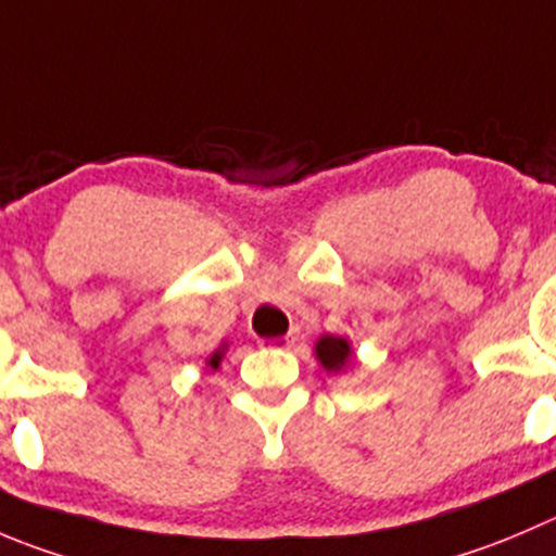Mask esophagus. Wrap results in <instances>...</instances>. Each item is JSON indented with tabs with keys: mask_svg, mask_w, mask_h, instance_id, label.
<instances>
[{
	"mask_svg": "<svg viewBox=\"0 0 556 556\" xmlns=\"http://www.w3.org/2000/svg\"><path fill=\"white\" fill-rule=\"evenodd\" d=\"M295 342H299V328H290V331L285 333V337L268 339L266 344H268V348H285V350H290Z\"/></svg>",
	"mask_w": 556,
	"mask_h": 556,
	"instance_id": "obj_1",
	"label": "esophagus"
}]
</instances>
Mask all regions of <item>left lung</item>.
<instances>
[{
	"mask_svg": "<svg viewBox=\"0 0 556 556\" xmlns=\"http://www.w3.org/2000/svg\"><path fill=\"white\" fill-rule=\"evenodd\" d=\"M315 358L323 369L333 371V375H339V371L350 369V366L355 364V353H353V344H350V339L333 337V333H323V337L317 339Z\"/></svg>",
	"mask_w": 556,
	"mask_h": 556,
	"instance_id": "8db88e82",
	"label": "left lung"
}]
</instances>
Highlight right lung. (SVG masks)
I'll return each mask as SVG.
<instances>
[{"label": "right lung", "instance_id": "1", "mask_svg": "<svg viewBox=\"0 0 556 556\" xmlns=\"http://www.w3.org/2000/svg\"><path fill=\"white\" fill-rule=\"evenodd\" d=\"M225 353H228V342H219V348L214 350V353L208 355V358H206V366H208V369H219V364H223Z\"/></svg>", "mask_w": 556, "mask_h": 556}]
</instances>
